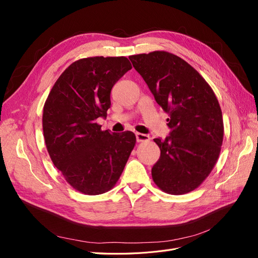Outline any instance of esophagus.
Segmentation results:
<instances>
[{
  "label": "esophagus",
  "mask_w": 258,
  "mask_h": 258,
  "mask_svg": "<svg viewBox=\"0 0 258 258\" xmlns=\"http://www.w3.org/2000/svg\"><path fill=\"white\" fill-rule=\"evenodd\" d=\"M136 137H137V141L138 142H145V141H150L151 138L150 136L147 135H143V134H136Z\"/></svg>",
  "instance_id": "esophagus-1"
}]
</instances>
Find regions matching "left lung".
Listing matches in <instances>:
<instances>
[{"label":"left lung","mask_w":258,"mask_h":258,"mask_svg":"<svg viewBox=\"0 0 258 258\" xmlns=\"http://www.w3.org/2000/svg\"><path fill=\"white\" fill-rule=\"evenodd\" d=\"M172 129L154 139L160 158L152 169L158 188L183 195L199 187L217 162L224 138L220 103L198 71L175 54L156 50L130 56Z\"/></svg>","instance_id":"1"}]
</instances>
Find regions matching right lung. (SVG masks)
<instances>
[{
	"instance_id": "obj_1",
	"label": "right lung",
	"mask_w": 258,
	"mask_h": 258,
	"mask_svg": "<svg viewBox=\"0 0 258 258\" xmlns=\"http://www.w3.org/2000/svg\"><path fill=\"white\" fill-rule=\"evenodd\" d=\"M131 69L126 57L80 59L59 76L45 101L47 152L77 191L93 196L112 189L136 145L134 132L111 134L96 121L106 117L113 86Z\"/></svg>"
}]
</instances>
